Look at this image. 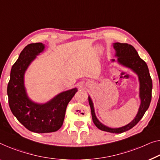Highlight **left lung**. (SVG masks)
<instances>
[{
  "mask_svg": "<svg viewBox=\"0 0 160 160\" xmlns=\"http://www.w3.org/2000/svg\"><path fill=\"white\" fill-rule=\"evenodd\" d=\"M113 48L116 51L115 56L117 57V62L125 68H129L138 75L139 81V98L141 101L138 113L135 118L127 125L119 128H111L100 122L95 113V109L92 101L90 96H88L92 118L94 124L97 128L104 132L121 133L131 129L141 120L145 112L148 109L152 99V81L149 75V69L146 62L140 58L137 50L131 44L126 43H113ZM115 62V59H112Z\"/></svg>",
  "mask_w": 160,
  "mask_h": 160,
  "instance_id": "8db88e82",
  "label": "left lung"
}]
</instances>
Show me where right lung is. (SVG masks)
Returning <instances> with one entry per match:
<instances>
[{
    "mask_svg": "<svg viewBox=\"0 0 160 160\" xmlns=\"http://www.w3.org/2000/svg\"><path fill=\"white\" fill-rule=\"evenodd\" d=\"M44 48L42 43H34L22 50L12 67L7 88L12 113L28 130L35 133L59 130L63 124L68 104L78 91L75 88L62 92L45 103H35L28 98L24 85L25 72Z\"/></svg>",
    "mask_w": 160,
    "mask_h": 160,
    "instance_id": "add662e5",
    "label": "right lung"
}]
</instances>
